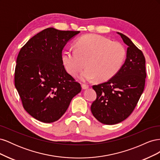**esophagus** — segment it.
I'll return each instance as SVG.
<instances>
[{"label": "esophagus", "mask_w": 160, "mask_h": 160, "mask_svg": "<svg viewBox=\"0 0 160 160\" xmlns=\"http://www.w3.org/2000/svg\"><path fill=\"white\" fill-rule=\"evenodd\" d=\"M81 88H82V89H83V90H85V89H88L89 87V85H85V84H83L81 85Z\"/></svg>", "instance_id": "obj_1"}]
</instances>
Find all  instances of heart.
Segmentation results:
<instances>
[{
  "instance_id": "obj_1",
  "label": "heart",
  "mask_w": 160,
  "mask_h": 160,
  "mask_svg": "<svg viewBox=\"0 0 160 160\" xmlns=\"http://www.w3.org/2000/svg\"><path fill=\"white\" fill-rule=\"evenodd\" d=\"M126 57V50L118 42L95 34L80 37L76 42V49L68 48L62 54V62L66 70L75 75L83 70L87 62L88 69L80 75L83 81L97 78L105 81L112 78L122 68Z\"/></svg>"
}]
</instances>
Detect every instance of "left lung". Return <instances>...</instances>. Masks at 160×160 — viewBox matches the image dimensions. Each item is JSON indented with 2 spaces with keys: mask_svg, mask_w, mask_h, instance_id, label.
<instances>
[{
  "mask_svg": "<svg viewBox=\"0 0 160 160\" xmlns=\"http://www.w3.org/2000/svg\"><path fill=\"white\" fill-rule=\"evenodd\" d=\"M117 33L128 46L124 64L112 78L93 86L97 99L91 106V113L106 125L122 122L133 112L143 91L146 78L143 52L127 36Z\"/></svg>",
  "mask_w": 160,
  "mask_h": 160,
  "instance_id": "8db88e82",
  "label": "left lung"
}]
</instances>
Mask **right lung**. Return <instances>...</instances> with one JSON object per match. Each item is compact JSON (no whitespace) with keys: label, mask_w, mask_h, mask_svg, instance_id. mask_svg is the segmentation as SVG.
<instances>
[{"label":"right lung","mask_w":160,"mask_h":160,"mask_svg":"<svg viewBox=\"0 0 160 160\" xmlns=\"http://www.w3.org/2000/svg\"><path fill=\"white\" fill-rule=\"evenodd\" d=\"M79 32L47 28L30 38L18 53L14 85L24 109L41 122L59 119L81 91L62 62V49Z\"/></svg>","instance_id":"right-lung-1"}]
</instances>
